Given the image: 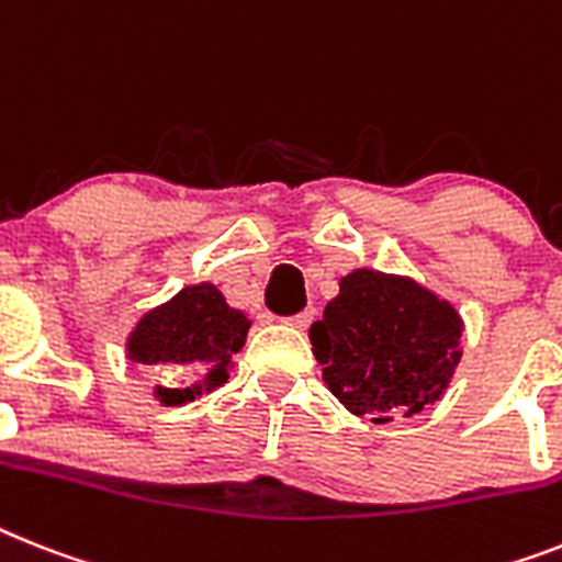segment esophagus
<instances>
[{"label":"esophagus","mask_w":562,"mask_h":562,"mask_svg":"<svg viewBox=\"0 0 562 562\" xmlns=\"http://www.w3.org/2000/svg\"><path fill=\"white\" fill-rule=\"evenodd\" d=\"M313 318H315V310L307 307V310H304V313L286 318V324H290V327H295V330H307L310 324H313Z\"/></svg>","instance_id":"34e87169"}]
</instances>
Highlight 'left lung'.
I'll use <instances>...</instances> for the list:
<instances>
[{"label":"left lung","instance_id":"obj_1","mask_svg":"<svg viewBox=\"0 0 562 562\" xmlns=\"http://www.w3.org/2000/svg\"><path fill=\"white\" fill-rule=\"evenodd\" d=\"M465 322L451 301L411 276L356 267L310 327L333 396L375 425L416 416L451 387Z\"/></svg>","mask_w":562,"mask_h":562}]
</instances>
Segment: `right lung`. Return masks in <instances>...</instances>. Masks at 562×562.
Listing matches in <instances>:
<instances>
[{
	"instance_id": "add662e5",
	"label": "right lung",
	"mask_w": 562,
	"mask_h": 562,
	"mask_svg": "<svg viewBox=\"0 0 562 562\" xmlns=\"http://www.w3.org/2000/svg\"><path fill=\"white\" fill-rule=\"evenodd\" d=\"M252 322L201 281L146 310L125 336V356L155 373L151 396L164 407L187 405L226 382L232 356L247 345Z\"/></svg>"
}]
</instances>
